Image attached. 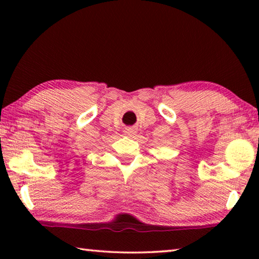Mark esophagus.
I'll return each mask as SVG.
<instances>
[{
  "instance_id": "34e87169",
  "label": "esophagus",
  "mask_w": 259,
  "mask_h": 259,
  "mask_svg": "<svg viewBox=\"0 0 259 259\" xmlns=\"http://www.w3.org/2000/svg\"><path fill=\"white\" fill-rule=\"evenodd\" d=\"M124 133H125V135H128V136H134V135L137 134V129H136L135 126H126Z\"/></svg>"
}]
</instances>
